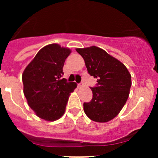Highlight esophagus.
Returning a JSON list of instances; mask_svg holds the SVG:
<instances>
[{
    "mask_svg": "<svg viewBox=\"0 0 158 158\" xmlns=\"http://www.w3.org/2000/svg\"><path fill=\"white\" fill-rule=\"evenodd\" d=\"M83 85H84L83 82H80V83H79V84H78V87H79V88H80V87H82Z\"/></svg>",
    "mask_w": 158,
    "mask_h": 158,
    "instance_id": "esophagus-1",
    "label": "esophagus"
}]
</instances>
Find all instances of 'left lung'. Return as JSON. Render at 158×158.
Masks as SVG:
<instances>
[{
    "instance_id": "left-lung-1",
    "label": "left lung",
    "mask_w": 158,
    "mask_h": 158,
    "mask_svg": "<svg viewBox=\"0 0 158 158\" xmlns=\"http://www.w3.org/2000/svg\"><path fill=\"white\" fill-rule=\"evenodd\" d=\"M84 59L88 73L97 79L90 88L93 98L84 111L91 120L106 123L117 117L126 104L131 86V74L121 61L102 49L92 46L76 49Z\"/></svg>"
}]
</instances>
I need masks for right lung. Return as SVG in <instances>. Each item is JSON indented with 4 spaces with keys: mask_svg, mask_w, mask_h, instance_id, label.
Segmentation results:
<instances>
[{
    "mask_svg": "<svg viewBox=\"0 0 158 158\" xmlns=\"http://www.w3.org/2000/svg\"><path fill=\"white\" fill-rule=\"evenodd\" d=\"M70 52L69 48L57 44L47 45L38 52L22 74L27 103L44 120L55 121L62 117L70 94L77 86L62 78L63 66Z\"/></svg>",
    "mask_w": 158,
    "mask_h": 158,
    "instance_id": "1",
    "label": "right lung"
}]
</instances>
